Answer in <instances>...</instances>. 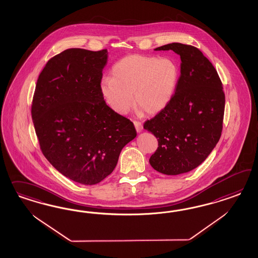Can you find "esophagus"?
Wrapping results in <instances>:
<instances>
[{"instance_id": "1", "label": "esophagus", "mask_w": 258, "mask_h": 258, "mask_svg": "<svg viewBox=\"0 0 258 258\" xmlns=\"http://www.w3.org/2000/svg\"><path fill=\"white\" fill-rule=\"evenodd\" d=\"M134 125H135L137 133H141L143 131V124L141 123L140 121H134Z\"/></svg>"}]
</instances>
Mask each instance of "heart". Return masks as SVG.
Listing matches in <instances>:
<instances>
[{
	"instance_id": "heart-1",
	"label": "heart",
	"mask_w": 258,
	"mask_h": 258,
	"mask_svg": "<svg viewBox=\"0 0 258 258\" xmlns=\"http://www.w3.org/2000/svg\"><path fill=\"white\" fill-rule=\"evenodd\" d=\"M112 78L102 79L104 100L116 113L125 114L134 103L149 114L165 108L179 81L180 70L171 58L126 55L112 66Z\"/></svg>"
}]
</instances>
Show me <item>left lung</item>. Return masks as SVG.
<instances>
[{
	"instance_id": "1",
	"label": "left lung",
	"mask_w": 258,
	"mask_h": 258,
	"mask_svg": "<svg viewBox=\"0 0 258 258\" xmlns=\"http://www.w3.org/2000/svg\"><path fill=\"white\" fill-rule=\"evenodd\" d=\"M180 55V76L171 100L144 128L158 139L150 165L165 175H180L198 167L218 144L225 95L218 72L194 46L173 42L155 51Z\"/></svg>"
}]
</instances>
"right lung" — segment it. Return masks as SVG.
<instances>
[{
	"mask_svg": "<svg viewBox=\"0 0 258 258\" xmlns=\"http://www.w3.org/2000/svg\"><path fill=\"white\" fill-rule=\"evenodd\" d=\"M108 51L71 48L41 71L32 103L39 147L63 176L93 185L108 177L137 133L106 104L100 92Z\"/></svg>",
	"mask_w": 258,
	"mask_h": 258,
	"instance_id": "obj_1",
	"label": "right lung"
}]
</instances>
